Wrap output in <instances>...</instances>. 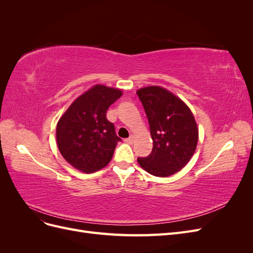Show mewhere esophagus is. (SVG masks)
Wrapping results in <instances>:
<instances>
[{
  "label": "esophagus",
  "instance_id": "34e87169",
  "mask_svg": "<svg viewBox=\"0 0 253 253\" xmlns=\"http://www.w3.org/2000/svg\"><path fill=\"white\" fill-rule=\"evenodd\" d=\"M134 140H135V137L133 136V135H131L128 137V138H126V139H125V141L126 142V143H128V144H132L133 142H134Z\"/></svg>",
  "mask_w": 253,
  "mask_h": 253
}]
</instances>
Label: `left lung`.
Wrapping results in <instances>:
<instances>
[{
  "instance_id": "1",
  "label": "left lung",
  "mask_w": 253,
  "mask_h": 253,
  "mask_svg": "<svg viewBox=\"0 0 253 253\" xmlns=\"http://www.w3.org/2000/svg\"><path fill=\"white\" fill-rule=\"evenodd\" d=\"M150 125L153 149L137 158L148 173L167 177L180 171L193 156L198 128L188 105L168 89L147 86L137 90Z\"/></svg>"
}]
</instances>
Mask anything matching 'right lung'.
<instances>
[{"label": "right lung", "mask_w": 253, "mask_h": 253, "mask_svg": "<svg viewBox=\"0 0 253 253\" xmlns=\"http://www.w3.org/2000/svg\"><path fill=\"white\" fill-rule=\"evenodd\" d=\"M118 88L97 84L79 96L58 121L56 137L61 155L84 173L108 165L121 139L106 119V111L119 99Z\"/></svg>", "instance_id": "1"}]
</instances>
